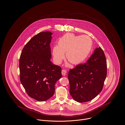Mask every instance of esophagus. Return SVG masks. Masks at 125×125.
Segmentation results:
<instances>
[{
    "instance_id": "34e87169",
    "label": "esophagus",
    "mask_w": 125,
    "mask_h": 125,
    "mask_svg": "<svg viewBox=\"0 0 125 125\" xmlns=\"http://www.w3.org/2000/svg\"><path fill=\"white\" fill-rule=\"evenodd\" d=\"M61 73H62V75L63 76H66L67 74V71L65 69H63V70H62Z\"/></svg>"
}]
</instances>
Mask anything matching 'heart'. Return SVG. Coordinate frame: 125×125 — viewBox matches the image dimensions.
Instances as JSON below:
<instances>
[{
  "label": "heart",
  "instance_id": "obj_1",
  "mask_svg": "<svg viewBox=\"0 0 125 125\" xmlns=\"http://www.w3.org/2000/svg\"><path fill=\"white\" fill-rule=\"evenodd\" d=\"M93 42L87 35H75L67 33L58 41L57 45L53 47L52 54L56 63H60L64 57L72 64H78L89 56L92 48Z\"/></svg>",
  "mask_w": 125,
  "mask_h": 125
}]
</instances>
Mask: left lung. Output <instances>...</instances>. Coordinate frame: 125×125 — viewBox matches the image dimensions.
I'll list each match as a JSON object with an SVG mask.
<instances>
[{
  "instance_id": "8db88e82",
  "label": "left lung",
  "mask_w": 125,
  "mask_h": 125,
  "mask_svg": "<svg viewBox=\"0 0 125 125\" xmlns=\"http://www.w3.org/2000/svg\"><path fill=\"white\" fill-rule=\"evenodd\" d=\"M107 75V63L102 49L96 48L87 62L70 69L69 92L79 103L93 100L102 91Z\"/></svg>"
}]
</instances>
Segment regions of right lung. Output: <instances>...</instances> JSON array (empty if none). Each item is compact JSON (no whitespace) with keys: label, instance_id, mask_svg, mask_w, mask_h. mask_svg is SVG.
Instances as JSON below:
<instances>
[{"label":"right lung","instance_id":"obj_1","mask_svg":"<svg viewBox=\"0 0 125 125\" xmlns=\"http://www.w3.org/2000/svg\"><path fill=\"white\" fill-rule=\"evenodd\" d=\"M52 33L41 32L22 49L19 61L20 81L29 96L45 101L52 97L55 84L61 77V68L51 61Z\"/></svg>","mask_w":125,"mask_h":125}]
</instances>
